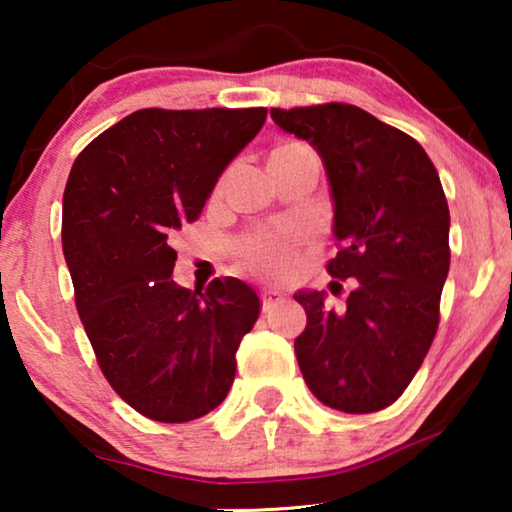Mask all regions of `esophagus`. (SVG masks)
Instances as JSON below:
<instances>
[{
	"mask_svg": "<svg viewBox=\"0 0 512 512\" xmlns=\"http://www.w3.org/2000/svg\"><path fill=\"white\" fill-rule=\"evenodd\" d=\"M261 300H263V312H270L272 307H277L279 303H282L284 296L279 291H272V289H265L261 293Z\"/></svg>",
	"mask_w": 512,
	"mask_h": 512,
	"instance_id": "esophagus-1",
	"label": "esophagus"
}]
</instances>
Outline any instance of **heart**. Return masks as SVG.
Masks as SVG:
<instances>
[{
  "label": "heart",
  "instance_id": "heart-1",
  "mask_svg": "<svg viewBox=\"0 0 512 512\" xmlns=\"http://www.w3.org/2000/svg\"><path fill=\"white\" fill-rule=\"evenodd\" d=\"M317 158L310 146L303 142H282L272 151L270 160H300ZM298 237L286 230H258V233L244 235L237 242V254L251 270L268 279H279L289 275L296 261Z\"/></svg>",
  "mask_w": 512,
  "mask_h": 512
}]
</instances>
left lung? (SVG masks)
<instances>
[{
    "instance_id": "obj_1",
    "label": "left lung",
    "mask_w": 512,
    "mask_h": 512,
    "mask_svg": "<svg viewBox=\"0 0 512 512\" xmlns=\"http://www.w3.org/2000/svg\"><path fill=\"white\" fill-rule=\"evenodd\" d=\"M310 142L333 195L338 254L328 275L356 279L345 310L324 291H298L307 326L296 356L307 387L328 408H387L422 366L440 321L450 270V209L422 144L354 104L270 109Z\"/></svg>"
}]
</instances>
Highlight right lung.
Listing matches in <instances>:
<instances>
[{"instance_id": "obj_1", "label": "right lung", "mask_w": 512, "mask_h": 512, "mask_svg": "<svg viewBox=\"0 0 512 512\" xmlns=\"http://www.w3.org/2000/svg\"><path fill=\"white\" fill-rule=\"evenodd\" d=\"M268 109H139L95 137L62 195V251L104 377L153 422H191L235 380L261 300L235 277L205 291L172 279V235L198 219Z\"/></svg>"}]
</instances>
